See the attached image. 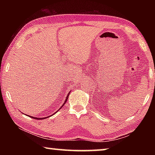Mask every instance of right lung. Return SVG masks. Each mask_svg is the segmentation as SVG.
<instances>
[{
  "instance_id": "add662e5",
  "label": "right lung",
  "mask_w": 155,
  "mask_h": 155,
  "mask_svg": "<svg viewBox=\"0 0 155 155\" xmlns=\"http://www.w3.org/2000/svg\"><path fill=\"white\" fill-rule=\"evenodd\" d=\"M70 91H69V93H68V95H67V96H66V98H65V101L64 102V104H63V105L61 107H60V108H59V109H61V108H62V107H63V106H64V104H65V103H66V101H68V97H69V94H70ZM59 110H58V111H59ZM57 111L55 113H54V114H52V115H54V114H56V113L57 112V111ZM51 115H49V116L48 117H41V118H40V117H33V116H31V118H33V119H36V120H43V119H46V118H48V117H51ZM29 117H30V115H29Z\"/></svg>"
}]
</instances>
